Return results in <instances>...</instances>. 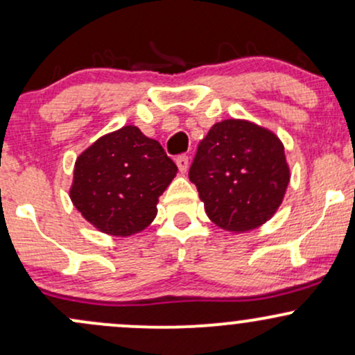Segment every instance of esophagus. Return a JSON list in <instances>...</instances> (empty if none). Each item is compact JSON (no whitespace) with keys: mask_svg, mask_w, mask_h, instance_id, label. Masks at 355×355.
<instances>
[{"mask_svg":"<svg viewBox=\"0 0 355 355\" xmlns=\"http://www.w3.org/2000/svg\"><path fill=\"white\" fill-rule=\"evenodd\" d=\"M177 166H178V170H180L182 173H185L187 170H189V165H190V162H189V157H187V155H180V157H177Z\"/></svg>","mask_w":355,"mask_h":355,"instance_id":"obj_1","label":"esophagus"}]
</instances>
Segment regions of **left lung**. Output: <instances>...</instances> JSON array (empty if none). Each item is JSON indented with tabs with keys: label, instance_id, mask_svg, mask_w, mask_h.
Instances as JSON below:
<instances>
[{
	"label": "left lung",
	"instance_id": "left-lung-1",
	"mask_svg": "<svg viewBox=\"0 0 355 355\" xmlns=\"http://www.w3.org/2000/svg\"><path fill=\"white\" fill-rule=\"evenodd\" d=\"M189 178L197 185L211 222L242 234L275 214L291 170L275 133L230 118L215 123L200 141Z\"/></svg>",
	"mask_w": 355,
	"mask_h": 355
}]
</instances>
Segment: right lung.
Instances as JSON below:
<instances>
[{"label":"right lung","mask_w":355,"mask_h":355,"mask_svg":"<svg viewBox=\"0 0 355 355\" xmlns=\"http://www.w3.org/2000/svg\"><path fill=\"white\" fill-rule=\"evenodd\" d=\"M175 175L177 165L162 145L126 125L76 158L70 198L100 232L128 237L153 222L158 197Z\"/></svg>","instance_id":"obj_1"}]
</instances>
